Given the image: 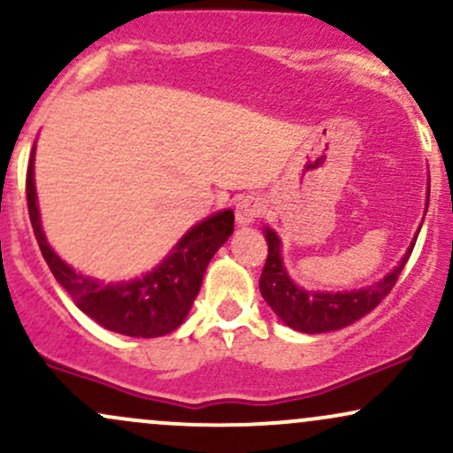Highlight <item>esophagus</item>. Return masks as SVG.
<instances>
[{
  "mask_svg": "<svg viewBox=\"0 0 453 453\" xmlns=\"http://www.w3.org/2000/svg\"><path fill=\"white\" fill-rule=\"evenodd\" d=\"M266 204L259 196H244L236 204V223L238 226H251L256 223L257 217L264 215Z\"/></svg>",
  "mask_w": 453,
  "mask_h": 453,
  "instance_id": "1",
  "label": "esophagus"
}]
</instances>
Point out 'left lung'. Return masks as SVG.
I'll list each match as a JSON object with an SVG mask.
<instances>
[{"mask_svg": "<svg viewBox=\"0 0 453 453\" xmlns=\"http://www.w3.org/2000/svg\"><path fill=\"white\" fill-rule=\"evenodd\" d=\"M426 197H430V179ZM426 211H428V200H426ZM419 230H422V226H419ZM418 234H415L407 253L400 257L394 270H389L386 277L379 279L377 283L360 289H349V292H319V289H304L298 283H294L283 264L280 238L273 227L266 226L264 227V238L268 242V257L264 264L262 277H259V292H262V298L266 300L270 309L279 315V319L294 330L304 332V334H324V332L341 330V327L351 326L353 321L371 313L389 294V289L396 285L400 273H403L404 264L413 251V244L418 241Z\"/></svg>", "mask_w": 453, "mask_h": 453, "instance_id": "left-lung-1", "label": "left lung"}]
</instances>
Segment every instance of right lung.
<instances>
[{"instance_id": "obj_1", "label": "right lung", "mask_w": 453, "mask_h": 453, "mask_svg": "<svg viewBox=\"0 0 453 453\" xmlns=\"http://www.w3.org/2000/svg\"><path fill=\"white\" fill-rule=\"evenodd\" d=\"M35 144L27 165V209L40 251L57 283L74 304L106 330L134 339L170 334L189 315L206 266L234 232V211L226 209L197 221L153 270L132 280H106L76 273L46 241L34 179Z\"/></svg>"}]
</instances>
